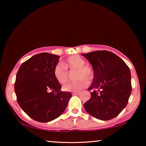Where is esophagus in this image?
I'll return each mask as SVG.
<instances>
[{"label":"esophagus","instance_id":"obj_1","mask_svg":"<svg viewBox=\"0 0 146 146\" xmlns=\"http://www.w3.org/2000/svg\"><path fill=\"white\" fill-rule=\"evenodd\" d=\"M80 92H72V95H78Z\"/></svg>","mask_w":146,"mask_h":146}]
</instances>
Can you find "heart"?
Returning a JSON list of instances; mask_svg holds the SVG:
<instances>
[{"label": "heart", "mask_w": 146, "mask_h": 146, "mask_svg": "<svg viewBox=\"0 0 146 146\" xmlns=\"http://www.w3.org/2000/svg\"><path fill=\"white\" fill-rule=\"evenodd\" d=\"M86 62L78 55L69 56L66 60L64 64L60 62L54 68V76L60 84H64L68 80L69 73L68 69H77V78L80 80L74 82H69L64 86L63 89L66 92H78L87 86L88 82L93 78L94 71L88 66L85 65ZM87 79L86 80L85 78Z\"/></svg>", "instance_id": "heart-1"}]
</instances>
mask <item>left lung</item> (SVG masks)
Returning a JSON list of instances; mask_svg holds the SVG:
<instances>
[{
    "instance_id": "8db88e82",
    "label": "left lung",
    "mask_w": 146,
    "mask_h": 146,
    "mask_svg": "<svg viewBox=\"0 0 146 146\" xmlns=\"http://www.w3.org/2000/svg\"><path fill=\"white\" fill-rule=\"evenodd\" d=\"M94 69L93 82L88 90L90 99L84 107L96 118L110 120L126 106L131 92V73L122 59L113 52L98 50L82 54Z\"/></svg>"
}]
</instances>
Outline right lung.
<instances>
[{
	"label": "right lung",
	"instance_id": "right-lung-1",
	"mask_svg": "<svg viewBox=\"0 0 146 146\" xmlns=\"http://www.w3.org/2000/svg\"><path fill=\"white\" fill-rule=\"evenodd\" d=\"M60 56L43 52L22 64L17 72L15 91L18 103L32 119L48 122L66 108L72 94L61 90L54 76Z\"/></svg>",
	"mask_w": 146,
	"mask_h": 146
}]
</instances>
